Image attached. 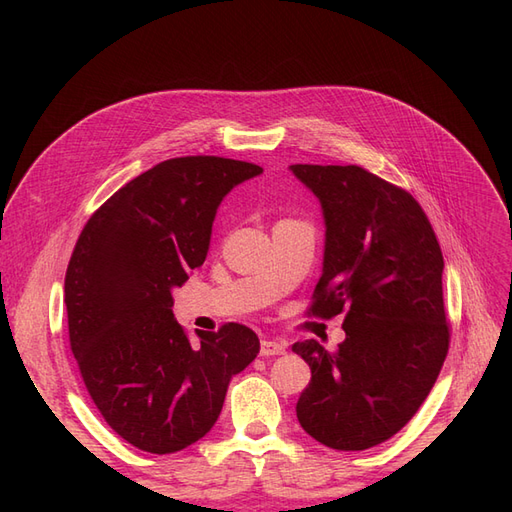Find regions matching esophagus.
Masks as SVG:
<instances>
[{"mask_svg": "<svg viewBox=\"0 0 512 512\" xmlns=\"http://www.w3.org/2000/svg\"><path fill=\"white\" fill-rule=\"evenodd\" d=\"M284 352H286V346L282 342H277V339H262L260 342V356H277Z\"/></svg>", "mask_w": 512, "mask_h": 512, "instance_id": "obj_1", "label": "esophagus"}]
</instances>
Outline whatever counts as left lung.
<instances>
[{"mask_svg": "<svg viewBox=\"0 0 512 512\" xmlns=\"http://www.w3.org/2000/svg\"><path fill=\"white\" fill-rule=\"evenodd\" d=\"M322 209L324 256L312 312L342 314L335 352L297 342L312 380L297 418L335 451L393 438L421 408L448 352L444 260L421 205L361 166L292 164Z\"/></svg>", "mask_w": 512, "mask_h": 512, "instance_id": "1", "label": "left lung"}]
</instances>
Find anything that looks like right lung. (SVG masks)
Here are the masks:
<instances>
[{
    "label": "right lung",
    "instance_id": "add662e5",
    "mask_svg": "<svg viewBox=\"0 0 512 512\" xmlns=\"http://www.w3.org/2000/svg\"><path fill=\"white\" fill-rule=\"evenodd\" d=\"M262 168L215 156L160 162L91 215L66 271L70 346L104 421L147 453L205 438L232 376L260 350L228 322L192 346L173 314V290L207 258L226 194Z\"/></svg>",
    "mask_w": 512,
    "mask_h": 512
}]
</instances>
